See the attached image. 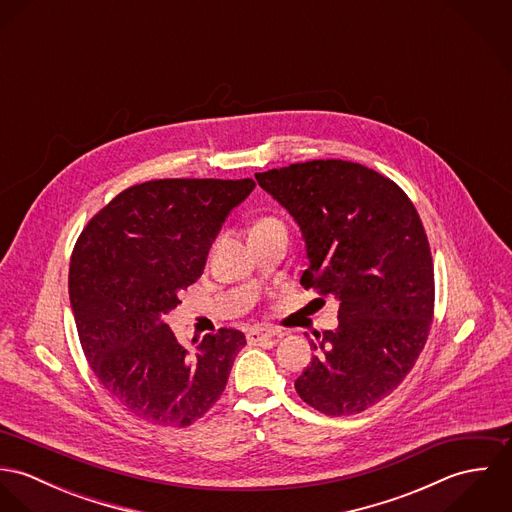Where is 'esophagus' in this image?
<instances>
[{
	"label": "esophagus",
	"mask_w": 512,
	"mask_h": 512,
	"mask_svg": "<svg viewBox=\"0 0 512 512\" xmlns=\"http://www.w3.org/2000/svg\"><path fill=\"white\" fill-rule=\"evenodd\" d=\"M272 337H282V331L274 329V327H252L248 333H246V339L250 343H258V341H264V339H272Z\"/></svg>",
	"instance_id": "esophagus-1"
}]
</instances>
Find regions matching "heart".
Returning a JSON list of instances; mask_svg holds the SVG:
<instances>
[{"label":"heart","mask_w":512,"mask_h":512,"mask_svg":"<svg viewBox=\"0 0 512 512\" xmlns=\"http://www.w3.org/2000/svg\"><path fill=\"white\" fill-rule=\"evenodd\" d=\"M268 228H284V224L278 219L266 217V219H260L256 222V226L252 228V232H254V230H268Z\"/></svg>","instance_id":"obj_1"}]
</instances>
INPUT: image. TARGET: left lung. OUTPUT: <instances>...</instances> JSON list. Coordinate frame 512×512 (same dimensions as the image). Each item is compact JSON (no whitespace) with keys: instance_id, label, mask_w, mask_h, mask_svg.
Instances as JSON below:
<instances>
[{"instance_id":"left-lung-1","label":"left lung","mask_w":512,"mask_h":512,"mask_svg":"<svg viewBox=\"0 0 512 512\" xmlns=\"http://www.w3.org/2000/svg\"><path fill=\"white\" fill-rule=\"evenodd\" d=\"M256 181L301 230V286L339 301V325L309 341L317 355L295 390L327 416L359 414L398 388L430 333L434 264L422 220L394 181L361 163H293Z\"/></svg>"}]
</instances>
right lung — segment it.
Masks as SVG:
<instances>
[{"label":"right lung","instance_id":"1","mask_svg":"<svg viewBox=\"0 0 512 512\" xmlns=\"http://www.w3.org/2000/svg\"><path fill=\"white\" fill-rule=\"evenodd\" d=\"M252 179H159L134 185L86 224L71 258L69 295L82 351L132 416L185 428L226 386L244 333L220 329L183 347L165 315L195 284Z\"/></svg>","mask_w":512,"mask_h":512}]
</instances>
